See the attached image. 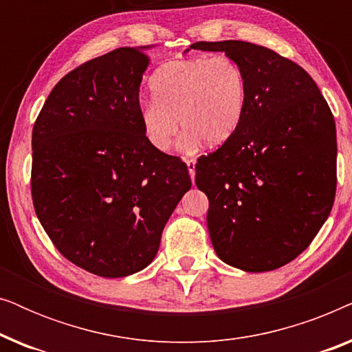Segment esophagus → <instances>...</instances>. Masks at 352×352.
Segmentation results:
<instances>
[{
	"mask_svg": "<svg viewBox=\"0 0 352 352\" xmlns=\"http://www.w3.org/2000/svg\"><path fill=\"white\" fill-rule=\"evenodd\" d=\"M195 158H186V165H187V170H189V175H190V179L194 181L195 177Z\"/></svg>",
	"mask_w": 352,
	"mask_h": 352,
	"instance_id": "1",
	"label": "esophagus"
}]
</instances>
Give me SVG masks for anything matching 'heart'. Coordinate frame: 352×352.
I'll list each match as a JSON object with an SVG mask.
<instances>
[{
    "instance_id": "b5f03b06",
    "label": "heart",
    "mask_w": 352,
    "mask_h": 352,
    "mask_svg": "<svg viewBox=\"0 0 352 352\" xmlns=\"http://www.w3.org/2000/svg\"><path fill=\"white\" fill-rule=\"evenodd\" d=\"M152 100L139 109L144 136L158 152H168L177 129L182 144L221 146L237 133L247 109V80L229 56L192 57L163 64L151 78ZM180 122H177V117Z\"/></svg>"
}]
</instances>
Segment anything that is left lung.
<instances>
[{
    "instance_id": "8db88e82",
    "label": "left lung",
    "mask_w": 352,
    "mask_h": 352,
    "mask_svg": "<svg viewBox=\"0 0 352 352\" xmlns=\"http://www.w3.org/2000/svg\"><path fill=\"white\" fill-rule=\"evenodd\" d=\"M190 50L226 52L247 80L237 133L195 165L211 243L229 266L274 271L309 247L333 206V115L309 74L272 50L237 40Z\"/></svg>"
}]
</instances>
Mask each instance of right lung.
Returning <instances> with one entry per match:
<instances>
[{
    "instance_id": "1",
    "label": "right lung",
    "mask_w": 352,
    "mask_h": 352,
    "mask_svg": "<svg viewBox=\"0 0 352 352\" xmlns=\"http://www.w3.org/2000/svg\"><path fill=\"white\" fill-rule=\"evenodd\" d=\"M148 47H118L67 74L32 133L38 219L69 261L100 277L147 267L192 186L186 163L144 136L139 86Z\"/></svg>"
}]
</instances>
